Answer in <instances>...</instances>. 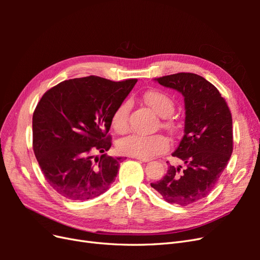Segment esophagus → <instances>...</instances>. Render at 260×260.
I'll list each match as a JSON object with an SVG mask.
<instances>
[{
    "label": "esophagus",
    "mask_w": 260,
    "mask_h": 260,
    "mask_svg": "<svg viewBox=\"0 0 260 260\" xmlns=\"http://www.w3.org/2000/svg\"><path fill=\"white\" fill-rule=\"evenodd\" d=\"M137 159H139L140 161H143V162H147V161H149V159H146V158H138V157H137Z\"/></svg>",
    "instance_id": "34e87169"
}]
</instances>
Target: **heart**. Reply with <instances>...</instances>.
Instances as JSON below:
<instances>
[{
  "instance_id": "1",
  "label": "heart",
  "mask_w": 260,
  "mask_h": 260,
  "mask_svg": "<svg viewBox=\"0 0 260 260\" xmlns=\"http://www.w3.org/2000/svg\"><path fill=\"white\" fill-rule=\"evenodd\" d=\"M143 99L145 103L153 111L161 117H168L175 111V102L169 94L159 90L147 91ZM130 104L129 102H122L118 105L111 117L112 129L116 133H124L128 129ZM164 125L169 131L176 132L178 125L175 121L166 120ZM170 144L168 139L162 135H130L120 139L117 142V151L122 155L138 158H152V157L168 151Z\"/></svg>"
}]
</instances>
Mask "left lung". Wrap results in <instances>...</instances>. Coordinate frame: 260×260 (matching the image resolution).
I'll return each mask as SVG.
<instances>
[{
	"instance_id": "obj_1",
	"label": "left lung",
	"mask_w": 260,
	"mask_h": 260,
	"mask_svg": "<svg viewBox=\"0 0 260 260\" xmlns=\"http://www.w3.org/2000/svg\"><path fill=\"white\" fill-rule=\"evenodd\" d=\"M156 80L184 96V135L172 156L185 167L169 166L151 186L166 202L187 206L206 198L226 167L233 151L232 115L216 86L199 75L179 73Z\"/></svg>"
}]
</instances>
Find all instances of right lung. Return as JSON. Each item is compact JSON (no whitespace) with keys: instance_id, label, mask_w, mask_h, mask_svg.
Listing matches in <instances>:
<instances>
[{"instance_id":"add662e5","label":"right lung","mask_w":260,"mask_h":260,"mask_svg":"<svg viewBox=\"0 0 260 260\" xmlns=\"http://www.w3.org/2000/svg\"><path fill=\"white\" fill-rule=\"evenodd\" d=\"M138 79L112 81L89 76L65 80L46 91L32 116V147L49 184L65 199L85 201L107 191L121 157L104 153L115 108Z\"/></svg>"}]
</instances>
